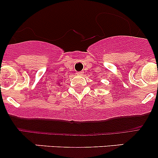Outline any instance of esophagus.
<instances>
[{
	"instance_id": "esophagus-1",
	"label": "esophagus",
	"mask_w": 158,
	"mask_h": 158,
	"mask_svg": "<svg viewBox=\"0 0 158 158\" xmlns=\"http://www.w3.org/2000/svg\"><path fill=\"white\" fill-rule=\"evenodd\" d=\"M76 74H77L78 76H82V75L84 74V72H77Z\"/></svg>"
}]
</instances>
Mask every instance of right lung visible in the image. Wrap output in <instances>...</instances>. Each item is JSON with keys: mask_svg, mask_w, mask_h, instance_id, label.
<instances>
[{"mask_svg": "<svg viewBox=\"0 0 158 158\" xmlns=\"http://www.w3.org/2000/svg\"><path fill=\"white\" fill-rule=\"evenodd\" d=\"M58 85H60V82H58Z\"/></svg>", "mask_w": 158, "mask_h": 158, "instance_id": "obj_1", "label": "right lung"}]
</instances>
